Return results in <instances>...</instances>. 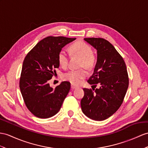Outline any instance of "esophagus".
<instances>
[{
	"instance_id": "obj_1",
	"label": "esophagus",
	"mask_w": 148,
	"mask_h": 148,
	"mask_svg": "<svg viewBox=\"0 0 148 148\" xmlns=\"http://www.w3.org/2000/svg\"><path fill=\"white\" fill-rule=\"evenodd\" d=\"M78 87V86L77 85H75L74 84H71V89H75V88H77Z\"/></svg>"
}]
</instances>
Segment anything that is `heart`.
<instances>
[{
	"label": "heart",
	"instance_id": "heart-1",
	"mask_svg": "<svg viewBox=\"0 0 148 148\" xmlns=\"http://www.w3.org/2000/svg\"><path fill=\"white\" fill-rule=\"evenodd\" d=\"M71 55L77 56L81 58L80 67L90 70L95 65V56L92 53V49L88 44L83 41H77L72 44L69 48ZM58 61L60 66L66 68L68 65V56L64 50L60 51L58 56ZM86 72L84 69L71 70L63 75V80L70 82L73 84H78L86 77Z\"/></svg>",
	"mask_w": 148,
	"mask_h": 148
}]
</instances>
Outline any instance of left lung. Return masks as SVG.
I'll use <instances>...</instances> for the list:
<instances>
[{
    "label": "left lung",
    "instance_id": "8db88e82",
    "mask_svg": "<svg viewBox=\"0 0 148 148\" xmlns=\"http://www.w3.org/2000/svg\"><path fill=\"white\" fill-rule=\"evenodd\" d=\"M96 49L97 60L88 83L95 88H84L81 100L83 113L95 121L107 119L116 112L123 102L129 86L124 61L114 46L103 38H84Z\"/></svg>",
    "mask_w": 148,
    "mask_h": 148
}]
</instances>
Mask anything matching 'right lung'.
Instances as JSON below:
<instances>
[{"label":"right lung","mask_w":148,"mask_h":148,"mask_svg":"<svg viewBox=\"0 0 148 148\" xmlns=\"http://www.w3.org/2000/svg\"><path fill=\"white\" fill-rule=\"evenodd\" d=\"M76 38L48 36L38 42L24 60L19 87L25 104L36 117L46 119L61 109L70 89V83L62 82L55 88L48 83L60 64L58 56L62 48Z\"/></svg>","instance_id":"add662e5"}]
</instances>
